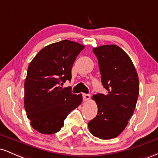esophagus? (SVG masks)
<instances>
[{
  "label": "esophagus",
  "mask_w": 158,
  "mask_h": 158,
  "mask_svg": "<svg viewBox=\"0 0 158 158\" xmlns=\"http://www.w3.org/2000/svg\"><path fill=\"white\" fill-rule=\"evenodd\" d=\"M90 94H82V98H83V101L84 102H87V101H88L90 99Z\"/></svg>",
  "instance_id": "1"
}]
</instances>
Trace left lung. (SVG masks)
I'll list each match as a JSON object with an SVG mask.
<instances>
[{
  "instance_id": "obj_1",
  "label": "left lung",
  "mask_w": 158,
  "mask_h": 158,
  "mask_svg": "<svg viewBox=\"0 0 158 158\" xmlns=\"http://www.w3.org/2000/svg\"><path fill=\"white\" fill-rule=\"evenodd\" d=\"M93 52L107 94L92 97L98 112L88 128L94 137L110 139L122 133L133 115L139 94L138 75L128 54L117 45H102Z\"/></svg>"
}]
</instances>
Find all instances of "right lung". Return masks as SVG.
<instances>
[{"label":"right lung","instance_id":"add662e5","mask_svg":"<svg viewBox=\"0 0 158 158\" xmlns=\"http://www.w3.org/2000/svg\"><path fill=\"white\" fill-rule=\"evenodd\" d=\"M85 48L63 40L46 46L30 63L24 82V108L30 125L37 131L52 135L61 130L70 111L82 102L81 94L71 87L61 88L71 80V69Z\"/></svg>","mask_w":158,"mask_h":158}]
</instances>
